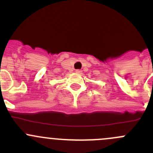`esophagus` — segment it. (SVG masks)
Listing matches in <instances>:
<instances>
[{"label": "esophagus", "mask_w": 153, "mask_h": 153, "mask_svg": "<svg viewBox=\"0 0 153 153\" xmlns=\"http://www.w3.org/2000/svg\"><path fill=\"white\" fill-rule=\"evenodd\" d=\"M81 72H82V71H81V69H75V72H76L77 74L81 73Z\"/></svg>", "instance_id": "obj_1"}]
</instances>
